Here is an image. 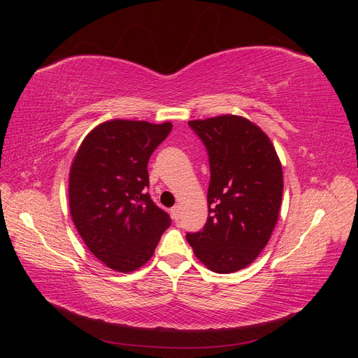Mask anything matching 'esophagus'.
I'll return each instance as SVG.
<instances>
[{"label":"esophagus","mask_w":358,"mask_h":358,"mask_svg":"<svg viewBox=\"0 0 358 358\" xmlns=\"http://www.w3.org/2000/svg\"><path fill=\"white\" fill-rule=\"evenodd\" d=\"M171 218L175 221H178L180 218V206L179 204H176L175 208H171Z\"/></svg>","instance_id":"1"}]
</instances>
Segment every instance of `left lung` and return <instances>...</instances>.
Returning a JSON list of instances; mask_svg holds the SVG:
<instances>
[{
	"instance_id": "obj_1",
	"label": "left lung",
	"mask_w": 358,
	"mask_h": 358,
	"mask_svg": "<svg viewBox=\"0 0 358 358\" xmlns=\"http://www.w3.org/2000/svg\"><path fill=\"white\" fill-rule=\"evenodd\" d=\"M208 149L209 216L187 234L194 254L215 273H233L262 254L282 204V166L262 128L237 115L189 121Z\"/></svg>"
}]
</instances>
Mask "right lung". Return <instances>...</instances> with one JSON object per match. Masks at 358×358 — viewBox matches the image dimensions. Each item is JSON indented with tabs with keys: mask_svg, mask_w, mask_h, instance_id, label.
<instances>
[{
	"mask_svg": "<svg viewBox=\"0 0 358 358\" xmlns=\"http://www.w3.org/2000/svg\"><path fill=\"white\" fill-rule=\"evenodd\" d=\"M171 122L112 119L96 125L76 152L69 178L73 222L90 251L129 273L154 255L170 216L150 200L148 161Z\"/></svg>",
	"mask_w": 358,
	"mask_h": 358,
	"instance_id": "1",
	"label": "right lung"
}]
</instances>
